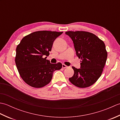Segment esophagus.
I'll use <instances>...</instances> for the list:
<instances>
[{
  "label": "esophagus",
  "mask_w": 120,
  "mask_h": 120,
  "mask_svg": "<svg viewBox=\"0 0 120 120\" xmlns=\"http://www.w3.org/2000/svg\"><path fill=\"white\" fill-rule=\"evenodd\" d=\"M62 68H68V66H67L66 65H65L64 64H62Z\"/></svg>",
  "instance_id": "esophagus-1"
}]
</instances>
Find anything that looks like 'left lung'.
<instances>
[{"label": "left lung", "mask_w": 120, "mask_h": 120, "mask_svg": "<svg viewBox=\"0 0 120 120\" xmlns=\"http://www.w3.org/2000/svg\"><path fill=\"white\" fill-rule=\"evenodd\" d=\"M73 41L76 55L80 59V68L72 67L74 74L69 80L79 88L89 87L100 77L107 58L105 43L91 32L67 31Z\"/></svg>", "instance_id": "1"}]
</instances>
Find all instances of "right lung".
<instances>
[{
	"mask_svg": "<svg viewBox=\"0 0 120 120\" xmlns=\"http://www.w3.org/2000/svg\"><path fill=\"white\" fill-rule=\"evenodd\" d=\"M63 32L38 31L24 37L17 46L15 61L19 73L25 82L34 88L43 87L52 80L53 73L62 65L46 60L53 41Z\"/></svg>",
	"mask_w": 120,
	"mask_h": 120,
	"instance_id": "obj_1",
	"label": "right lung"
}]
</instances>
